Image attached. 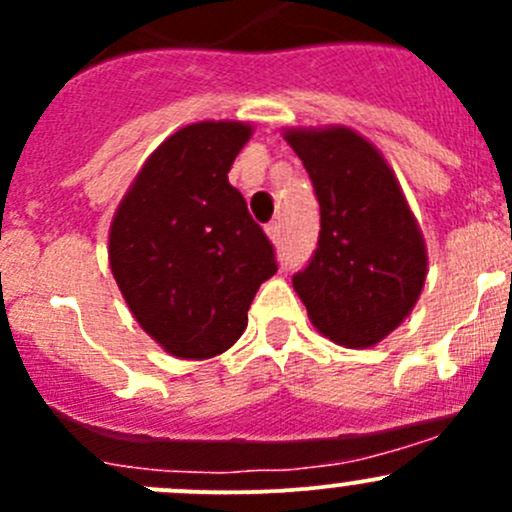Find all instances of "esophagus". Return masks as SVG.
Listing matches in <instances>:
<instances>
[{"mask_svg":"<svg viewBox=\"0 0 512 512\" xmlns=\"http://www.w3.org/2000/svg\"><path fill=\"white\" fill-rule=\"evenodd\" d=\"M265 230H267V237H270L272 242H280V235H282V232H280V223H277V220H272V223L267 225Z\"/></svg>","mask_w":512,"mask_h":512,"instance_id":"34e87169","label":"esophagus"}]
</instances>
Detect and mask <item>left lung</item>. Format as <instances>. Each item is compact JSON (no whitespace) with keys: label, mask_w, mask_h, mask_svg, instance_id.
Here are the masks:
<instances>
[{"label":"left lung","mask_w":512,"mask_h":512,"mask_svg":"<svg viewBox=\"0 0 512 512\" xmlns=\"http://www.w3.org/2000/svg\"><path fill=\"white\" fill-rule=\"evenodd\" d=\"M319 200V242L292 277L309 319L349 349L379 344L411 314L426 282V245L394 170L347 126L289 128Z\"/></svg>","instance_id":"8db88e82"}]
</instances>
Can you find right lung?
Listing matches in <instances>:
<instances>
[{
    "instance_id": "1",
    "label": "right lung",
    "mask_w": 512,
    "mask_h": 512,
    "mask_svg": "<svg viewBox=\"0 0 512 512\" xmlns=\"http://www.w3.org/2000/svg\"><path fill=\"white\" fill-rule=\"evenodd\" d=\"M252 136L240 121H200L148 156L108 232V262L136 322L178 359L227 352L275 247L227 180Z\"/></svg>"
}]
</instances>
